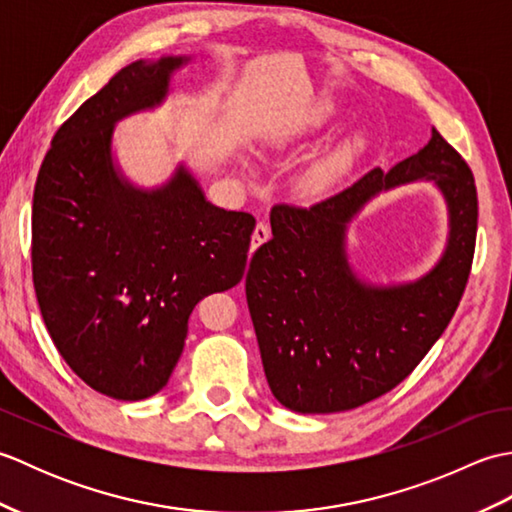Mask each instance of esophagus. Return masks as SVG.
Here are the masks:
<instances>
[{
  "instance_id": "obj_1",
  "label": "esophagus",
  "mask_w": 512,
  "mask_h": 512,
  "mask_svg": "<svg viewBox=\"0 0 512 512\" xmlns=\"http://www.w3.org/2000/svg\"><path fill=\"white\" fill-rule=\"evenodd\" d=\"M270 237V226L266 222H257L253 237H250V250H257L264 242H268Z\"/></svg>"
}]
</instances>
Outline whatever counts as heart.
I'll return each mask as SVG.
<instances>
[{"mask_svg":"<svg viewBox=\"0 0 512 512\" xmlns=\"http://www.w3.org/2000/svg\"><path fill=\"white\" fill-rule=\"evenodd\" d=\"M334 178V165L332 162H321V165L312 167L306 178H303V187L310 193H321L330 187V182Z\"/></svg>","mask_w":512,"mask_h":512,"instance_id":"heart-1","label":"heart"}]
</instances>
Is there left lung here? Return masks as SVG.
Wrapping results in <instances>:
<instances>
[{
  "label": "left lung",
  "mask_w": 512,
  "mask_h": 512,
  "mask_svg": "<svg viewBox=\"0 0 512 512\" xmlns=\"http://www.w3.org/2000/svg\"><path fill=\"white\" fill-rule=\"evenodd\" d=\"M413 179H436L448 198V253L416 285H361L344 257V224L378 190ZM270 226L246 275L270 391L299 413L347 411L402 383L458 310L475 255V178L433 129L429 145L387 173L376 167L312 206L275 204Z\"/></svg>",
  "instance_id": "1"
}]
</instances>
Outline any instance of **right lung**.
I'll use <instances>...</instances> for the list:
<instances>
[{
  "instance_id": "obj_1",
  "label": "right lung",
  "mask_w": 512,
  "mask_h": 512,
  "mask_svg": "<svg viewBox=\"0 0 512 512\" xmlns=\"http://www.w3.org/2000/svg\"><path fill=\"white\" fill-rule=\"evenodd\" d=\"M184 59L134 61L52 138L32 195V281L43 323L85 385L158 394L195 303L244 277L255 217L204 200L187 171L158 191L116 176L112 127L165 99Z\"/></svg>"
}]
</instances>
